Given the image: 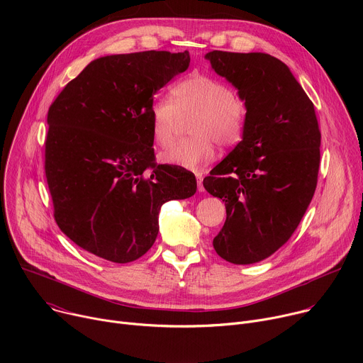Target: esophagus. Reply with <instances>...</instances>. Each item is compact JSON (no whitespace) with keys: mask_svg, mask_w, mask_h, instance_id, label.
<instances>
[{"mask_svg":"<svg viewBox=\"0 0 363 363\" xmlns=\"http://www.w3.org/2000/svg\"><path fill=\"white\" fill-rule=\"evenodd\" d=\"M195 177H196V185H198V191H199V192H203V191H205V188H203V185H202V175H201V174H196Z\"/></svg>","mask_w":363,"mask_h":363,"instance_id":"34e87169","label":"esophagus"}]
</instances>
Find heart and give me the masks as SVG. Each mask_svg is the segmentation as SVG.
I'll use <instances>...</instances> for the list:
<instances>
[{"instance_id":"heart-1","label":"heart","mask_w":363,"mask_h":363,"mask_svg":"<svg viewBox=\"0 0 363 363\" xmlns=\"http://www.w3.org/2000/svg\"><path fill=\"white\" fill-rule=\"evenodd\" d=\"M171 99H157L150 106V130L157 145L172 143L182 119H191L192 135L161 153V161L191 171L202 168L216 155V143L231 147L241 140L247 108L225 82L196 73L172 87Z\"/></svg>"}]
</instances>
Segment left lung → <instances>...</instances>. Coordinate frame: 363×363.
<instances>
[{
  "label": "left lung",
  "instance_id": "1",
  "mask_svg": "<svg viewBox=\"0 0 363 363\" xmlns=\"http://www.w3.org/2000/svg\"><path fill=\"white\" fill-rule=\"evenodd\" d=\"M205 59L247 108L242 140L202 182L225 202L213 245L225 262L252 264L289 241L312 201L320 129L312 100L279 59L220 50Z\"/></svg>",
  "mask_w": 363,
  "mask_h": 363
}]
</instances>
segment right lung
Wrapping results in <instances>:
<instances>
[{"mask_svg":"<svg viewBox=\"0 0 363 363\" xmlns=\"http://www.w3.org/2000/svg\"><path fill=\"white\" fill-rule=\"evenodd\" d=\"M189 53L140 51L93 60L47 113L44 169L59 228L113 263L157 240L162 203L195 194V175L155 162L153 93L189 66Z\"/></svg>","mask_w":363,"mask_h":363,"instance_id":"add662e5","label":"right lung"}]
</instances>
